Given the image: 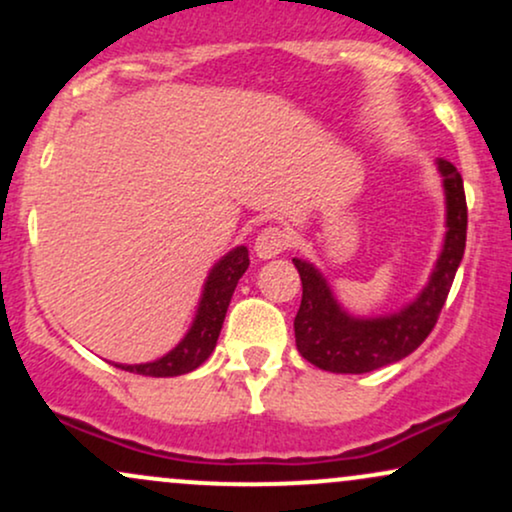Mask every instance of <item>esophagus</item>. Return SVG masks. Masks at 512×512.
<instances>
[{"label": "esophagus", "mask_w": 512, "mask_h": 512, "mask_svg": "<svg viewBox=\"0 0 512 512\" xmlns=\"http://www.w3.org/2000/svg\"><path fill=\"white\" fill-rule=\"evenodd\" d=\"M289 245V236L281 228H264V231L255 240V252L260 260H272V257L281 255Z\"/></svg>", "instance_id": "1"}]
</instances>
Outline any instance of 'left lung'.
Returning a JSON list of instances; mask_svg holds the SVG:
<instances>
[{"mask_svg":"<svg viewBox=\"0 0 512 512\" xmlns=\"http://www.w3.org/2000/svg\"><path fill=\"white\" fill-rule=\"evenodd\" d=\"M445 192V238L426 286L397 313L358 317L334 298L325 274L313 262L293 257L303 298L293 330L305 361L330 373H370L402 361L419 349L436 327L467 243V199L462 175L450 161H436Z\"/></svg>","mask_w":512,"mask_h":512,"instance_id":"left-lung-1","label":"left lung"}]
</instances>
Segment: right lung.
<instances>
[{
	"label": "right lung",
	"instance_id": "obj_1",
	"mask_svg": "<svg viewBox=\"0 0 512 512\" xmlns=\"http://www.w3.org/2000/svg\"><path fill=\"white\" fill-rule=\"evenodd\" d=\"M248 267L250 257L245 245H238V248L226 252V255L209 269L207 279H204L195 320H192L185 337H182L168 354L156 358V361L132 363V366H129V363H113V366L129 370V373L149 375V378H173V375H185L190 373V370L202 366V363L211 356V351H214L228 303H231L238 279L245 274Z\"/></svg>",
	"mask_w": 512,
	"mask_h": 512
}]
</instances>
